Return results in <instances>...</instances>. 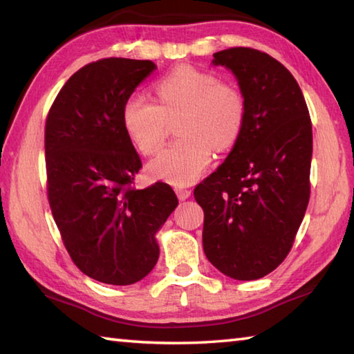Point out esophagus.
I'll use <instances>...</instances> for the list:
<instances>
[{
    "instance_id": "obj_1",
    "label": "esophagus",
    "mask_w": 354,
    "mask_h": 354,
    "mask_svg": "<svg viewBox=\"0 0 354 354\" xmlns=\"http://www.w3.org/2000/svg\"><path fill=\"white\" fill-rule=\"evenodd\" d=\"M176 194L178 197V200H186L191 197V189H186V188H176Z\"/></svg>"
}]
</instances>
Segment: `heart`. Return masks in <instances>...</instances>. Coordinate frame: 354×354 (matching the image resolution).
I'll use <instances>...</instances> for the list:
<instances>
[{"label":"heart","mask_w":354,"mask_h":354,"mask_svg":"<svg viewBox=\"0 0 354 354\" xmlns=\"http://www.w3.org/2000/svg\"><path fill=\"white\" fill-rule=\"evenodd\" d=\"M158 103L129 97L123 104L126 134L143 156L162 148L176 123L180 136L148 166V174L171 185H189L211 162L212 149L225 152L242 137L248 118V100L236 83L220 80L214 72L189 64L158 80Z\"/></svg>","instance_id":"1"}]
</instances>
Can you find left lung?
<instances>
[{"label":"left lung","mask_w":354,"mask_h":354,"mask_svg":"<svg viewBox=\"0 0 354 354\" xmlns=\"http://www.w3.org/2000/svg\"><path fill=\"white\" fill-rule=\"evenodd\" d=\"M212 63L237 77L248 118L225 162L194 189L203 250L223 274L254 281L288 256L308 206L311 118L295 77L268 53L230 48Z\"/></svg>","instance_id":"8db88e82"}]
</instances>
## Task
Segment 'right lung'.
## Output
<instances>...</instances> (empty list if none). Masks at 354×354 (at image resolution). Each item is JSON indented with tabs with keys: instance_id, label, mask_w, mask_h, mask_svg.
<instances>
[{
	"instance_id": "obj_1",
	"label": "right lung",
	"mask_w": 354,
	"mask_h": 354,
	"mask_svg": "<svg viewBox=\"0 0 354 354\" xmlns=\"http://www.w3.org/2000/svg\"><path fill=\"white\" fill-rule=\"evenodd\" d=\"M157 69L151 59L103 58L77 71L46 118V188L72 262L111 285L142 281L158 260L156 232L178 203L168 183L137 189L142 160L123 104Z\"/></svg>"
}]
</instances>
